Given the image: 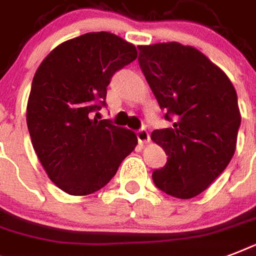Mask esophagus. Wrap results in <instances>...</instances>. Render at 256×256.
I'll list each match as a JSON object with an SVG mask.
<instances>
[{
    "instance_id": "1",
    "label": "esophagus",
    "mask_w": 256,
    "mask_h": 256,
    "mask_svg": "<svg viewBox=\"0 0 256 256\" xmlns=\"http://www.w3.org/2000/svg\"><path fill=\"white\" fill-rule=\"evenodd\" d=\"M136 136H138V142H140V144H148V142H150V136H148V130H144V128H142V130H140V132H136Z\"/></svg>"
}]
</instances>
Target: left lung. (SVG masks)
I'll use <instances>...</instances> for the list:
<instances>
[{
	"instance_id": "obj_1",
	"label": "left lung",
	"mask_w": 256,
	"mask_h": 256,
	"mask_svg": "<svg viewBox=\"0 0 256 256\" xmlns=\"http://www.w3.org/2000/svg\"><path fill=\"white\" fill-rule=\"evenodd\" d=\"M138 61L168 110L164 116L175 120L152 132L168 156L152 180L171 196L194 198L222 174L236 148L240 112L234 85L202 52L179 42L140 45Z\"/></svg>"
}]
</instances>
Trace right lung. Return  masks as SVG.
Wrapping results in <instances>:
<instances>
[{
	"label": "right lung",
	"mask_w": 256,
	"mask_h": 256,
	"mask_svg": "<svg viewBox=\"0 0 256 256\" xmlns=\"http://www.w3.org/2000/svg\"><path fill=\"white\" fill-rule=\"evenodd\" d=\"M136 56L116 34L86 33L54 48L34 74L26 106L32 144L50 180L68 194L102 188L138 144L132 130L92 118L112 74Z\"/></svg>",
	"instance_id": "1"
}]
</instances>
